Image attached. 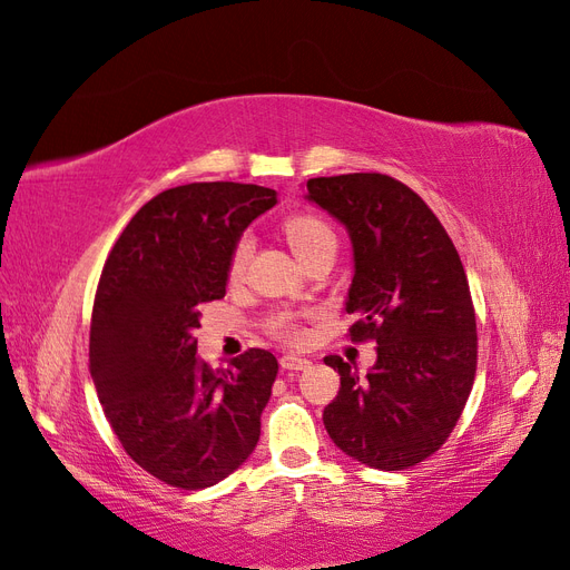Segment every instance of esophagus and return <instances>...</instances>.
Returning <instances> with one entry per match:
<instances>
[{"mask_svg":"<svg viewBox=\"0 0 570 570\" xmlns=\"http://www.w3.org/2000/svg\"><path fill=\"white\" fill-rule=\"evenodd\" d=\"M279 363H282L284 371H305V368L311 366L308 358L296 356V354H284V356L279 358Z\"/></svg>","mask_w":570,"mask_h":570,"instance_id":"1","label":"esophagus"}]
</instances>
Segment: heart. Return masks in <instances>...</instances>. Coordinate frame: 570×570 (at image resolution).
<instances>
[{"label":"heart","instance_id":"heart-1","mask_svg":"<svg viewBox=\"0 0 570 570\" xmlns=\"http://www.w3.org/2000/svg\"><path fill=\"white\" fill-rule=\"evenodd\" d=\"M284 233L294 247V253L303 259L308 253H313L315 247L323 243H334V230L330 228L327 222L315 216V214H294L286 218ZM253 255V236L250 233H243L238 240L230 247V257H228V276L230 279H238V276L245 272L247 262H250ZM269 332L276 340L288 342V344H298L305 340V320L298 313H274L269 320Z\"/></svg>","mask_w":570,"mask_h":570}]
</instances>
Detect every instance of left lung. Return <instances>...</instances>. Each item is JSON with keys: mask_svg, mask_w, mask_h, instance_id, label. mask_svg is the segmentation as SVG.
<instances>
[{"mask_svg": "<svg viewBox=\"0 0 570 570\" xmlns=\"http://www.w3.org/2000/svg\"><path fill=\"white\" fill-rule=\"evenodd\" d=\"M308 199L352 236L348 337L377 344L366 375L325 358L342 377L325 429L348 458L406 470L441 450L474 385L476 317L462 259L429 204L390 175L311 178Z\"/></svg>", "mask_w": 570, "mask_h": 570, "instance_id": "obj_1", "label": "left lung"}]
</instances>
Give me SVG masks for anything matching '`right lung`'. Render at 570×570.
Instances as JSON below:
<instances>
[{"mask_svg":"<svg viewBox=\"0 0 570 570\" xmlns=\"http://www.w3.org/2000/svg\"><path fill=\"white\" fill-rule=\"evenodd\" d=\"M276 204L269 187L189 183L132 216L100 272L89 361L112 433L168 487H214L250 458L279 371L247 348L228 368L197 354L199 305L226 296L228 257L247 224Z\"/></svg>","mask_w":570,"mask_h":570,"instance_id":"add662e5","label":"right lung"}]
</instances>
